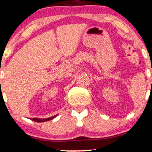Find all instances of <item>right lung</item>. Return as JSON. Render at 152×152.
Returning a JSON list of instances; mask_svg holds the SVG:
<instances>
[{"label":"right lung","mask_w":152,"mask_h":152,"mask_svg":"<svg viewBox=\"0 0 152 152\" xmlns=\"http://www.w3.org/2000/svg\"><path fill=\"white\" fill-rule=\"evenodd\" d=\"M57 115H54V116H52V117L48 118H30V119L31 120V121H33L37 122V123H42V122L48 121H50V120L55 118Z\"/></svg>","instance_id":"add662e5"}]
</instances>
